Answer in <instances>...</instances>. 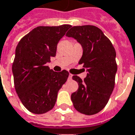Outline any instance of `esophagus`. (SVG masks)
Returning a JSON list of instances; mask_svg holds the SVG:
<instances>
[{"label": "esophagus", "mask_w": 135, "mask_h": 135, "mask_svg": "<svg viewBox=\"0 0 135 135\" xmlns=\"http://www.w3.org/2000/svg\"><path fill=\"white\" fill-rule=\"evenodd\" d=\"M71 77H72V75H71V74H69V79L71 80Z\"/></svg>", "instance_id": "34e87169"}]
</instances>
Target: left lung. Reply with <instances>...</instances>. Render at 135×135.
I'll use <instances>...</instances> for the list:
<instances>
[{
	"mask_svg": "<svg viewBox=\"0 0 135 135\" xmlns=\"http://www.w3.org/2000/svg\"><path fill=\"white\" fill-rule=\"evenodd\" d=\"M66 36L82 46L83 52L79 64H83L87 71L84 81L77 75L72 77L78 83V89L71 94V102L81 113H98L106 106L113 90L117 72L115 50L103 32L94 25L74 26Z\"/></svg>",
	"mask_w": 135,
	"mask_h": 135,
	"instance_id": "obj_1",
	"label": "left lung"
}]
</instances>
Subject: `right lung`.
Wrapping results in <instances>:
<instances>
[{
  "label": "right lung",
  "mask_w": 135,
  "mask_h": 135,
  "mask_svg": "<svg viewBox=\"0 0 135 135\" xmlns=\"http://www.w3.org/2000/svg\"><path fill=\"white\" fill-rule=\"evenodd\" d=\"M69 28V25L39 26L25 36L16 47L12 65L15 90L33 113L52 110L58 91L67 80V71L56 72L46 64L55 56L58 41Z\"/></svg>",
  "instance_id": "right-lung-1"
}]
</instances>
